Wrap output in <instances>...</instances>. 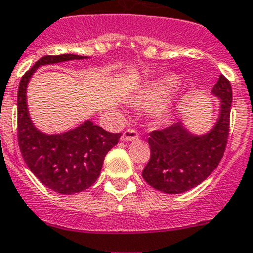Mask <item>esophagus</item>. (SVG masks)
<instances>
[{
  "instance_id": "34e87169",
  "label": "esophagus",
  "mask_w": 253,
  "mask_h": 253,
  "mask_svg": "<svg viewBox=\"0 0 253 253\" xmlns=\"http://www.w3.org/2000/svg\"><path fill=\"white\" fill-rule=\"evenodd\" d=\"M139 137V133L137 129L129 128L126 129L122 134V141H133V139H137Z\"/></svg>"
}]
</instances>
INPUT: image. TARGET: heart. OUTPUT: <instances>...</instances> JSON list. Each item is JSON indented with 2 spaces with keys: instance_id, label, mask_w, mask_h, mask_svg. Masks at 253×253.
<instances>
[{
  "instance_id": "obj_1",
  "label": "heart",
  "mask_w": 253,
  "mask_h": 253,
  "mask_svg": "<svg viewBox=\"0 0 253 253\" xmlns=\"http://www.w3.org/2000/svg\"><path fill=\"white\" fill-rule=\"evenodd\" d=\"M178 78L174 75H168L164 76L163 78L158 79V81L152 82L150 84H148L145 86V89L143 90L141 95V100L144 103H157L160 99L164 98L165 95L170 93L172 89L175 88L176 84H177ZM167 116V109L163 106V108L158 109L157 110V117L158 119H163V117Z\"/></svg>"
}]
</instances>
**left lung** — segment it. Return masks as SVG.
<instances>
[{"label": "left lung", "instance_id": "obj_1", "mask_svg": "<svg viewBox=\"0 0 253 253\" xmlns=\"http://www.w3.org/2000/svg\"><path fill=\"white\" fill-rule=\"evenodd\" d=\"M213 93L220 98V117L206 136H192L180 122L149 133L150 159L142 176L153 188L170 195L186 192L218 167L228 144L233 103L231 84L224 75L219 76Z\"/></svg>", "mask_w": 253, "mask_h": 253}]
</instances>
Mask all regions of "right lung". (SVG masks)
Wrapping results in <instances>:
<instances>
[{"label": "right lung", "instance_id": "obj_1", "mask_svg": "<svg viewBox=\"0 0 253 253\" xmlns=\"http://www.w3.org/2000/svg\"><path fill=\"white\" fill-rule=\"evenodd\" d=\"M82 58L71 53L44 56L23 75L18 88L17 137L23 159L40 182L62 195L82 192L98 180L104 158L122 133H109L91 121L63 134L42 133L30 121L25 91L39 66Z\"/></svg>", "mask_w": 253, "mask_h": 253}]
</instances>
